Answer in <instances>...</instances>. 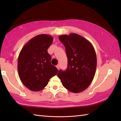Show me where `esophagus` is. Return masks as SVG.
I'll return each mask as SVG.
<instances>
[{"instance_id": "esophagus-1", "label": "esophagus", "mask_w": 121, "mask_h": 121, "mask_svg": "<svg viewBox=\"0 0 121 121\" xmlns=\"http://www.w3.org/2000/svg\"><path fill=\"white\" fill-rule=\"evenodd\" d=\"M56 67L57 68V69H60V65H57L56 66Z\"/></svg>"}]
</instances>
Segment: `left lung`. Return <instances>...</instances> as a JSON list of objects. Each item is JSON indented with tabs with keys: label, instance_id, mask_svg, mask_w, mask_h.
<instances>
[{
	"label": "left lung",
	"instance_id": "obj_1",
	"mask_svg": "<svg viewBox=\"0 0 121 121\" xmlns=\"http://www.w3.org/2000/svg\"><path fill=\"white\" fill-rule=\"evenodd\" d=\"M59 39L65 48L68 68L60 70L57 76L64 87L74 93H79L89 87L96 72L95 51L88 40L81 35H62Z\"/></svg>",
	"mask_w": 121,
	"mask_h": 121
}]
</instances>
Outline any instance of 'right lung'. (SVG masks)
<instances>
[{"label": "right lung", "instance_id": "add662e5", "mask_svg": "<svg viewBox=\"0 0 121 121\" xmlns=\"http://www.w3.org/2000/svg\"><path fill=\"white\" fill-rule=\"evenodd\" d=\"M53 40L50 35H38L29 40L20 52L18 74L21 82L31 91L41 90L57 74L58 69L51 64V56L47 52Z\"/></svg>", "mask_w": 121, "mask_h": 121}]
</instances>
